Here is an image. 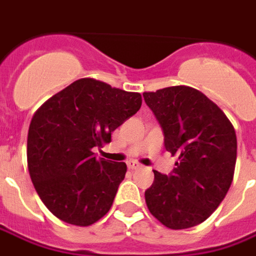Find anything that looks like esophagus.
<instances>
[{
  "instance_id": "obj_1",
  "label": "esophagus",
  "mask_w": 256,
  "mask_h": 256,
  "mask_svg": "<svg viewBox=\"0 0 256 256\" xmlns=\"http://www.w3.org/2000/svg\"><path fill=\"white\" fill-rule=\"evenodd\" d=\"M128 170H138V168H141V164L140 163H136V162H128Z\"/></svg>"
}]
</instances>
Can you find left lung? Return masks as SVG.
Returning a JSON list of instances; mask_svg holds the SVG:
<instances>
[{"label":"left lung","mask_w":256,"mask_h":256,"mask_svg":"<svg viewBox=\"0 0 256 256\" xmlns=\"http://www.w3.org/2000/svg\"><path fill=\"white\" fill-rule=\"evenodd\" d=\"M146 106L164 133V146L178 156L167 177L154 172L145 190L150 212L168 229L202 224L225 198L234 176L236 132L215 102L190 86L145 92Z\"/></svg>","instance_id":"obj_1"}]
</instances>
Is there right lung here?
Returning <instances> with one entry per match:
<instances>
[{
  "instance_id": "1",
  "label": "right lung",
  "mask_w": 256,
  "mask_h": 256,
  "mask_svg": "<svg viewBox=\"0 0 256 256\" xmlns=\"http://www.w3.org/2000/svg\"><path fill=\"white\" fill-rule=\"evenodd\" d=\"M142 104L140 93L93 78L75 80L34 114L27 137L31 181L58 220L89 226L110 211L126 163L97 159L93 148L111 142V133Z\"/></svg>"
}]
</instances>
